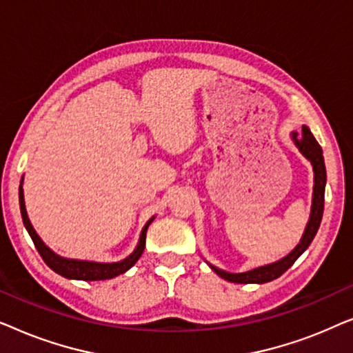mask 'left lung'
Segmentation results:
<instances>
[{
  "mask_svg": "<svg viewBox=\"0 0 353 353\" xmlns=\"http://www.w3.org/2000/svg\"><path fill=\"white\" fill-rule=\"evenodd\" d=\"M292 143L296 144V148L301 151L303 157L312 163L313 167V194H312V209L310 216H308L305 231H303L301 241L289 252L286 257L276 260V262L263 265V267L249 270L244 273H230L225 270L216 268L215 265L207 262V265L219 274L220 278L226 279L230 283H241V284H263L268 281H273L281 276L288 268L292 267V263L301 257V255L308 249V245L315 238L318 228H320L321 219H323V209H325V186H326V167H325V159H323L321 146L313 137L310 128L303 125L302 133H291Z\"/></svg>",
  "mask_w": 353,
  "mask_h": 353,
  "instance_id": "obj_1",
  "label": "left lung"
}]
</instances>
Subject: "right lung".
I'll return each instance as SVG.
<instances>
[{"mask_svg":"<svg viewBox=\"0 0 353 353\" xmlns=\"http://www.w3.org/2000/svg\"><path fill=\"white\" fill-rule=\"evenodd\" d=\"M22 185H23V176L21 180V186H19V204H21L22 221L23 225H26V230L28 231V234H30L33 244H35L38 254L41 255V259L45 260V263L52 270V272H56L57 274H61V276L69 278V279H80V281H101V279H110V278L119 276V274H122L125 272H128V270L138 262V259L141 257L144 245H146L148 228L156 216H151V219L148 220V223L143 226L141 234H139V241L133 252L130 254L128 257H125L123 260H119V262L104 263V262H91V260L61 257L59 254H56L54 250L50 249L45 243H43V239L37 234L35 228L32 226L30 219H28L27 215Z\"/></svg>","mask_w":353,"mask_h":353,"instance_id":"1","label":"right lung"}]
</instances>
